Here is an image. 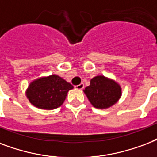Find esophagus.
<instances>
[{
  "mask_svg": "<svg viewBox=\"0 0 157 157\" xmlns=\"http://www.w3.org/2000/svg\"><path fill=\"white\" fill-rule=\"evenodd\" d=\"M83 87H84V84H83V83H80V84L76 85V86H75V88L78 90H82Z\"/></svg>",
  "mask_w": 157,
  "mask_h": 157,
  "instance_id": "obj_1",
  "label": "esophagus"
}]
</instances>
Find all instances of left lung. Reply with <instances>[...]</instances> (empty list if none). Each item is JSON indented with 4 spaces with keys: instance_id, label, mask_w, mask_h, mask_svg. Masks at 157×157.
<instances>
[{
    "instance_id": "8db88e82",
    "label": "left lung",
    "mask_w": 157,
    "mask_h": 157,
    "mask_svg": "<svg viewBox=\"0 0 157 157\" xmlns=\"http://www.w3.org/2000/svg\"><path fill=\"white\" fill-rule=\"evenodd\" d=\"M90 103L98 109H107L120 100L122 95L120 85L103 75L92 78L90 85L83 90Z\"/></svg>"
}]
</instances>
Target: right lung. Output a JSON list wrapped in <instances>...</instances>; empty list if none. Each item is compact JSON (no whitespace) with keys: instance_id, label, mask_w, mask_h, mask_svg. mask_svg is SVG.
<instances>
[{"instance_id":"obj_1","label":"right lung","mask_w":157,"mask_h":157,"mask_svg":"<svg viewBox=\"0 0 157 157\" xmlns=\"http://www.w3.org/2000/svg\"><path fill=\"white\" fill-rule=\"evenodd\" d=\"M74 87L58 75L38 78L30 82L26 90L29 102L43 110H53L64 103L68 92Z\"/></svg>"}]
</instances>
